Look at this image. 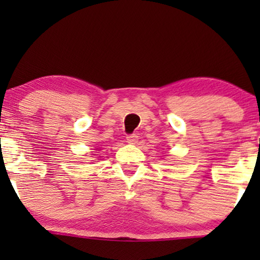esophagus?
Here are the masks:
<instances>
[{
	"mask_svg": "<svg viewBox=\"0 0 260 260\" xmlns=\"http://www.w3.org/2000/svg\"><path fill=\"white\" fill-rule=\"evenodd\" d=\"M126 141H127V143H130V144H136L138 142V136L136 134L129 135V136L126 137Z\"/></svg>",
	"mask_w": 260,
	"mask_h": 260,
	"instance_id": "esophagus-1",
	"label": "esophagus"
}]
</instances>
